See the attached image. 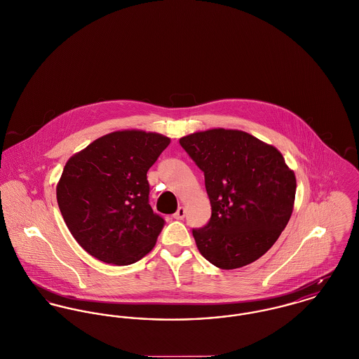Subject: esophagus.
I'll return each instance as SVG.
<instances>
[{"instance_id":"34e87169","label":"esophagus","mask_w":359,"mask_h":359,"mask_svg":"<svg viewBox=\"0 0 359 359\" xmlns=\"http://www.w3.org/2000/svg\"><path fill=\"white\" fill-rule=\"evenodd\" d=\"M184 217H186V209L182 208V206L173 214V218H175V219H183Z\"/></svg>"}]
</instances>
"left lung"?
Here are the masks:
<instances>
[{"label":"left lung","instance_id":"8db88e82","mask_svg":"<svg viewBox=\"0 0 359 359\" xmlns=\"http://www.w3.org/2000/svg\"><path fill=\"white\" fill-rule=\"evenodd\" d=\"M205 175L209 222L192 236L211 264L233 270L267 252L293 212L294 172L274 148L248 133L214 128L180 138Z\"/></svg>","mask_w":359,"mask_h":359}]
</instances>
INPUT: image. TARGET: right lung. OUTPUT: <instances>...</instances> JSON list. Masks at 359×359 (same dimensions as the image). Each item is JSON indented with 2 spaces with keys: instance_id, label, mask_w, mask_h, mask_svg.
<instances>
[{
  "instance_id": "add662e5",
  "label": "right lung",
  "mask_w": 359,
  "mask_h": 359,
  "mask_svg": "<svg viewBox=\"0 0 359 359\" xmlns=\"http://www.w3.org/2000/svg\"><path fill=\"white\" fill-rule=\"evenodd\" d=\"M169 138L138 130L107 134L69 158L57 186L65 222L93 257L116 266L151 251L165 219L149 205V168Z\"/></svg>"
}]
</instances>
